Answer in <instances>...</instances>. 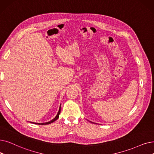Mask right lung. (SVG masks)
<instances>
[{"label": "right lung", "mask_w": 154, "mask_h": 154, "mask_svg": "<svg viewBox=\"0 0 154 154\" xmlns=\"http://www.w3.org/2000/svg\"><path fill=\"white\" fill-rule=\"evenodd\" d=\"M60 110H61V108H60V106L59 111H58V113H57V116L55 117V118H53L52 120H51V121H50L49 122H46V123H32L37 124V125H48V124H50V123H53V122H54L55 121H56V120H57V119L58 118V117H59V115H60Z\"/></svg>", "instance_id": "1"}]
</instances>
